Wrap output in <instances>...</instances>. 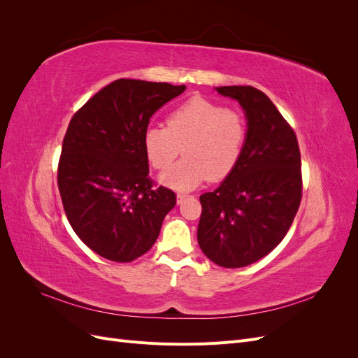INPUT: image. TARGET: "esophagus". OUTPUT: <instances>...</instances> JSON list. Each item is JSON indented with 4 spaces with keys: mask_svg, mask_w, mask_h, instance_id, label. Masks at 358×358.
<instances>
[{
    "mask_svg": "<svg viewBox=\"0 0 358 358\" xmlns=\"http://www.w3.org/2000/svg\"><path fill=\"white\" fill-rule=\"evenodd\" d=\"M185 197H188V196H187V194H183V192H179V194H178V203L180 204V203H182L183 200H185Z\"/></svg>",
    "mask_w": 358,
    "mask_h": 358,
    "instance_id": "esophagus-1",
    "label": "esophagus"
}]
</instances>
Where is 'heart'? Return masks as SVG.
I'll list each match as a JSON object with an SVG mask.
<instances>
[{"instance_id": "obj_1", "label": "heart", "mask_w": 358, "mask_h": 358, "mask_svg": "<svg viewBox=\"0 0 358 358\" xmlns=\"http://www.w3.org/2000/svg\"><path fill=\"white\" fill-rule=\"evenodd\" d=\"M166 127H150L143 137L146 157L155 170H166L182 152L180 163L162 173L161 182L176 191H189L208 178L222 180L241 159L246 122L241 112L192 96L173 109Z\"/></svg>"}]
</instances>
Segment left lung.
I'll list each match as a JSON object with an SVG mask.
<instances>
[{
    "label": "left lung",
    "mask_w": 358,
    "mask_h": 358,
    "mask_svg": "<svg viewBox=\"0 0 358 358\" xmlns=\"http://www.w3.org/2000/svg\"><path fill=\"white\" fill-rule=\"evenodd\" d=\"M239 101L248 131L239 162L213 192L200 196L199 245L215 264L258 262L282 242L301 201V162L294 129L254 86H220Z\"/></svg>",
    "instance_id": "8db88e82"
}]
</instances>
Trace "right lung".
<instances>
[{
    "label": "right lung",
    "mask_w": 358,
    "mask_h": 358,
    "mask_svg": "<svg viewBox=\"0 0 358 358\" xmlns=\"http://www.w3.org/2000/svg\"><path fill=\"white\" fill-rule=\"evenodd\" d=\"M185 88L117 79L71 117L58 188L71 229L103 258L128 263L148 252L175 208L176 194L149 178L143 137L150 116Z\"/></svg>",
    "instance_id": "add662e5"
}]
</instances>
